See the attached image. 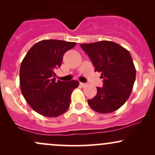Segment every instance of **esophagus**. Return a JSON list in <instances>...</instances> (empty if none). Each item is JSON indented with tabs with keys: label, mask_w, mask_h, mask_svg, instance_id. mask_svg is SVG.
<instances>
[{
	"label": "esophagus",
	"mask_w": 155,
	"mask_h": 155,
	"mask_svg": "<svg viewBox=\"0 0 155 155\" xmlns=\"http://www.w3.org/2000/svg\"><path fill=\"white\" fill-rule=\"evenodd\" d=\"M79 84H80V86L81 87H86L87 85L86 83H82V82H80Z\"/></svg>",
	"instance_id": "esophagus-1"
}]
</instances>
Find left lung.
Listing matches in <instances>:
<instances>
[{
	"label": "left lung",
	"instance_id": "8db88e82",
	"mask_svg": "<svg viewBox=\"0 0 155 155\" xmlns=\"http://www.w3.org/2000/svg\"><path fill=\"white\" fill-rule=\"evenodd\" d=\"M91 60L95 71L101 72L102 87L88 100L94 111L108 114L119 109L127 101L136 80V71L130 54L122 46L109 41L81 44Z\"/></svg>",
	"mask_w": 155,
	"mask_h": 155
}]
</instances>
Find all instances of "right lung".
Here are the masks:
<instances>
[{
  "label": "right lung",
  "mask_w": 155,
  "mask_h": 155,
  "mask_svg": "<svg viewBox=\"0 0 155 155\" xmlns=\"http://www.w3.org/2000/svg\"><path fill=\"white\" fill-rule=\"evenodd\" d=\"M76 44L55 39L41 41L31 48L21 63L19 81L22 95L42 116L57 117L68 109L71 95L79 82L56 81L54 71L60 67L64 54Z\"/></svg>",
  "instance_id": "1"
}]
</instances>
